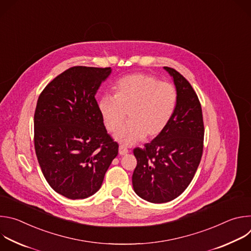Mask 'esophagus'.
Masks as SVG:
<instances>
[{"label":"esophagus","mask_w":251,"mask_h":251,"mask_svg":"<svg viewBox=\"0 0 251 251\" xmlns=\"http://www.w3.org/2000/svg\"><path fill=\"white\" fill-rule=\"evenodd\" d=\"M127 153H128V149H127L125 146L120 145V146H119V154H120V155H125V154H127Z\"/></svg>","instance_id":"obj_1"}]
</instances>
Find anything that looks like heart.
<instances>
[{
	"instance_id": "b5f03b06",
	"label": "heart",
	"mask_w": 251,
	"mask_h": 251,
	"mask_svg": "<svg viewBox=\"0 0 251 251\" xmlns=\"http://www.w3.org/2000/svg\"><path fill=\"white\" fill-rule=\"evenodd\" d=\"M177 102L176 87L161 82L156 76L135 74L121 78L114 97L104 95L98 109L106 129L116 132L128 114L129 122L115 134V139L126 146L159 136L170 123Z\"/></svg>"
}]
</instances>
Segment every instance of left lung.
<instances>
[{
	"label": "left lung",
	"instance_id": "1",
	"mask_svg": "<svg viewBox=\"0 0 251 251\" xmlns=\"http://www.w3.org/2000/svg\"><path fill=\"white\" fill-rule=\"evenodd\" d=\"M177 91L175 113L167 128L144 148H135L137 166L132 176L135 193L150 202L162 203L180 196L200 165L204 127L201 106L190 82L174 68L164 67Z\"/></svg>",
	"mask_w": 251,
	"mask_h": 251
}]
</instances>
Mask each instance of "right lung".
Here are the masks:
<instances>
[{
    "label": "right lung",
    "instance_id": "1",
    "mask_svg": "<svg viewBox=\"0 0 251 251\" xmlns=\"http://www.w3.org/2000/svg\"><path fill=\"white\" fill-rule=\"evenodd\" d=\"M110 74L111 67H70L39 96L35 154L49 185L67 199L95 194L118 155V143L107 133L95 99Z\"/></svg>",
    "mask_w": 251,
    "mask_h": 251
}]
</instances>
